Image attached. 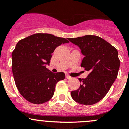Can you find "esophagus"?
Listing matches in <instances>:
<instances>
[{
	"instance_id": "34e87169",
	"label": "esophagus",
	"mask_w": 129,
	"mask_h": 129,
	"mask_svg": "<svg viewBox=\"0 0 129 129\" xmlns=\"http://www.w3.org/2000/svg\"><path fill=\"white\" fill-rule=\"evenodd\" d=\"M66 78H67V79H72V77L69 76V75H66Z\"/></svg>"
}]
</instances>
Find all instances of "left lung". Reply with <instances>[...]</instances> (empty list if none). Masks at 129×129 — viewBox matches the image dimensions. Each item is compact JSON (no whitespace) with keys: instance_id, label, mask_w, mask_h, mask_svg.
Instances as JSON below:
<instances>
[{"instance_id":"left-lung-1","label":"left lung","mask_w":129,"mask_h":129,"mask_svg":"<svg viewBox=\"0 0 129 129\" xmlns=\"http://www.w3.org/2000/svg\"><path fill=\"white\" fill-rule=\"evenodd\" d=\"M68 40L81 50L85 57L81 67L90 74L85 79H79L82 84L71 92L75 101L92 105L104 98L110 90L119 70L120 61L117 49L96 35H87Z\"/></svg>"}]
</instances>
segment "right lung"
I'll use <instances>...</instances> for the list:
<instances>
[{
    "label": "right lung",
    "instance_id": "obj_1",
    "mask_svg": "<svg viewBox=\"0 0 129 129\" xmlns=\"http://www.w3.org/2000/svg\"><path fill=\"white\" fill-rule=\"evenodd\" d=\"M69 43L63 37L49 34H35L20 40L12 52V72L20 94L34 104L50 100L63 72L53 73L47 69L52 53L58 46Z\"/></svg>",
    "mask_w": 129,
    "mask_h": 129
}]
</instances>
